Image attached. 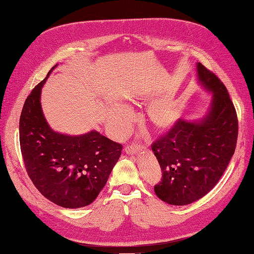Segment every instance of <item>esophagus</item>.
Returning a JSON list of instances; mask_svg holds the SVG:
<instances>
[{"label":"esophagus","mask_w":254,"mask_h":254,"mask_svg":"<svg viewBox=\"0 0 254 254\" xmlns=\"http://www.w3.org/2000/svg\"><path fill=\"white\" fill-rule=\"evenodd\" d=\"M139 150L140 148H137L134 145L127 146V147H125V152L127 155H137V153H139Z\"/></svg>","instance_id":"34e87169"}]
</instances>
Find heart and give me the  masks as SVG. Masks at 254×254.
Listing matches in <instances>:
<instances>
[{"instance_id":"obj_1","label":"heart","mask_w":254,"mask_h":254,"mask_svg":"<svg viewBox=\"0 0 254 254\" xmlns=\"http://www.w3.org/2000/svg\"><path fill=\"white\" fill-rule=\"evenodd\" d=\"M180 108L174 99H157L146 109L145 121L153 130L168 131L178 123ZM132 122V113L125 106L118 105L111 108L107 115V124L114 134L123 135L127 132Z\"/></svg>"}]
</instances>
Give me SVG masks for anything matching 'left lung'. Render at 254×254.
I'll use <instances>...</instances> for the list:
<instances>
[{"instance_id": "left-lung-1", "label": "left lung", "mask_w": 254, "mask_h": 254, "mask_svg": "<svg viewBox=\"0 0 254 254\" xmlns=\"http://www.w3.org/2000/svg\"><path fill=\"white\" fill-rule=\"evenodd\" d=\"M197 79L212 101L202 118L179 120L151 145L162 170L156 195L173 205H187L216 186L234 155L238 122L228 90L216 75L197 64Z\"/></svg>"}]
</instances>
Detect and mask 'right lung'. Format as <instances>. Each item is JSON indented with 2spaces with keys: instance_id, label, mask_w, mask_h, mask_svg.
<instances>
[{
  "instance_id": "obj_1",
  "label": "right lung",
  "mask_w": 254,
  "mask_h": 254,
  "mask_svg": "<svg viewBox=\"0 0 254 254\" xmlns=\"http://www.w3.org/2000/svg\"><path fill=\"white\" fill-rule=\"evenodd\" d=\"M34 88L20 118V145L26 172L49 200L67 209L93 202L120 159L123 146L96 130L68 135L55 131L44 118L41 90L52 71Z\"/></svg>"
}]
</instances>
